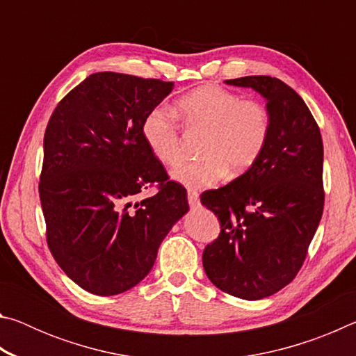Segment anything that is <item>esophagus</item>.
Here are the masks:
<instances>
[{"instance_id":"obj_1","label":"esophagus","mask_w":356,"mask_h":356,"mask_svg":"<svg viewBox=\"0 0 356 356\" xmlns=\"http://www.w3.org/2000/svg\"><path fill=\"white\" fill-rule=\"evenodd\" d=\"M188 204L191 207L200 206V195H197V191L188 190Z\"/></svg>"}]
</instances>
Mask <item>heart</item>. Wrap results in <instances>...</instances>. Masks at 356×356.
<instances>
[{"instance_id": "b5f03b06", "label": "heart", "mask_w": 356, "mask_h": 356, "mask_svg": "<svg viewBox=\"0 0 356 356\" xmlns=\"http://www.w3.org/2000/svg\"><path fill=\"white\" fill-rule=\"evenodd\" d=\"M177 110L186 127L206 131L197 161H180L171 170L174 182L186 188H207L226 177L250 170L267 146L270 114L261 102L245 100L215 84L196 88L179 100ZM141 134L150 152L163 165L180 159L176 119L155 106L143 119Z\"/></svg>"}]
</instances>
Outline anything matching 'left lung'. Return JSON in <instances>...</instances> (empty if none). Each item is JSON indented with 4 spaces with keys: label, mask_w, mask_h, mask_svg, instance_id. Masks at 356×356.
Returning <instances> with one entry per match:
<instances>
[{
    "label": "left lung",
    "mask_w": 356,
    "mask_h": 356,
    "mask_svg": "<svg viewBox=\"0 0 356 356\" xmlns=\"http://www.w3.org/2000/svg\"><path fill=\"white\" fill-rule=\"evenodd\" d=\"M225 83L261 94L272 129L248 171L201 196L221 225L220 237L202 252V265L220 291L261 300L297 276L321 222L323 143L303 99L278 78Z\"/></svg>",
    "instance_id": "left-lung-1"
}]
</instances>
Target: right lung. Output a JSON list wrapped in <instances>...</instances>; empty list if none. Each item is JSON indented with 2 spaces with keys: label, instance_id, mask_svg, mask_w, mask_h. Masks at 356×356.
<instances>
[{
  "label": "right lung",
  "instance_id": "right-lung-1",
  "mask_svg": "<svg viewBox=\"0 0 356 356\" xmlns=\"http://www.w3.org/2000/svg\"><path fill=\"white\" fill-rule=\"evenodd\" d=\"M172 88V81L99 72L72 89L48 120L39 184L47 242L84 291L110 297L135 287L188 212L185 188L168 182L141 134L144 116ZM152 181L161 191L134 204Z\"/></svg>",
  "mask_w": 356,
  "mask_h": 356
}]
</instances>
